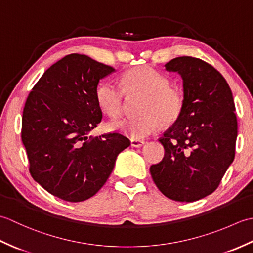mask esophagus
<instances>
[{
    "instance_id": "esophagus-1",
    "label": "esophagus",
    "mask_w": 253,
    "mask_h": 253,
    "mask_svg": "<svg viewBox=\"0 0 253 253\" xmlns=\"http://www.w3.org/2000/svg\"><path fill=\"white\" fill-rule=\"evenodd\" d=\"M130 143L132 147H136V148H139V147H142L144 144V141L141 140V139H131L130 140Z\"/></svg>"
}]
</instances>
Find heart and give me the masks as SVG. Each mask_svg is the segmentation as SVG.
I'll return each instance as SVG.
<instances>
[{
	"instance_id": "obj_1",
	"label": "heart",
	"mask_w": 253,
	"mask_h": 253,
	"mask_svg": "<svg viewBox=\"0 0 253 253\" xmlns=\"http://www.w3.org/2000/svg\"><path fill=\"white\" fill-rule=\"evenodd\" d=\"M169 84L166 75L150 66H138L124 73L120 84L113 82L100 84L95 92L96 102L106 115L116 118L123 114L125 93L130 96L143 95L140 109L143 115L110 124L113 130L131 139H142L157 131L162 121L171 124L181 115L184 93Z\"/></svg>"
}]
</instances>
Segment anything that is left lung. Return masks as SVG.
Returning <instances> with one entry per match:
<instances>
[{
  "mask_svg": "<svg viewBox=\"0 0 253 253\" xmlns=\"http://www.w3.org/2000/svg\"><path fill=\"white\" fill-rule=\"evenodd\" d=\"M182 78L181 115L160 142L165 154L151 165L154 184L171 200L192 202L216 189L235 158L237 117L226 80L200 58L180 56L165 64Z\"/></svg>",
  "mask_w": 253,
  "mask_h": 253,
  "instance_id": "1",
  "label": "left lung"
}]
</instances>
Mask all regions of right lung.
<instances>
[{
    "label": "right lung",
    "mask_w": 253,
    "mask_h": 253,
    "mask_svg": "<svg viewBox=\"0 0 253 253\" xmlns=\"http://www.w3.org/2000/svg\"><path fill=\"white\" fill-rule=\"evenodd\" d=\"M115 69L83 55H66L47 68L25 103L21 140L29 171L62 200L94 196L109 178L117 155L130 146L118 132L89 136L102 120L95 92Z\"/></svg>",
    "instance_id": "right-lung-1"
}]
</instances>
